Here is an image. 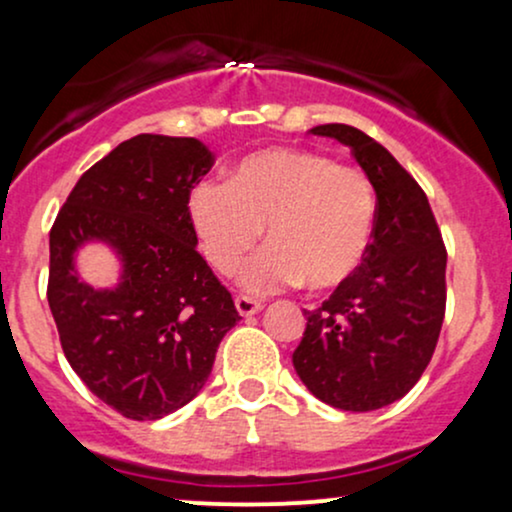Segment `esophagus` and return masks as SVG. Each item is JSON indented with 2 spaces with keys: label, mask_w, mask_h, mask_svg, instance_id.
<instances>
[{
  "label": "esophagus",
  "mask_w": 512,
  "mask_h": 512,
  "mask_svg": "<svg viewBox=\"0 0 512 512\" xmlns=\"http://www.w3.org/2000/svg\"><path fill=\"white\" fill-rule=\"evenodd\" d=\"M236 310L243 317H250V315L260 313L262 305L257 301H252V298H248V296H236Z\"/></svg>",
  "instance_id": "1"
}]
</instances>
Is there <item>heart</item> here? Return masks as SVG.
<instances>
[{"mask_svg": "<svg viewBox=\"0 0 512 512\" xmlns=\"http://www.w3.org/2000/svg\"><path fill=\"white\" fill-rule=\"evenodd\" d=\"M190 223L202 255L233 274L267 228L269 248L240 276L252 296L305 284L332 291L354 276L373 243L378 199L368 175L317 151L264 149L240 158L226 185L190 192Z\"/></svg>", "mask_w": 512, "mask_h": 512, "instance_id": "obj_1", "label": "heart"}]
</instances>
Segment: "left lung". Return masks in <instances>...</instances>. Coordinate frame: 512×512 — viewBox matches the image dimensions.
I'll return each mask as SVG.
<instances>
[{"mask_svg":"<svg viewBox=\"0 0 512 512\" xmlns=\"http://www.w3.org/2000/svg\"><path fill=\"white\" fill-rule=\"evenodd\" d=\"M310 134L349 146L375 190L378 221L361 269L305 313L293 368L334 409H383L419 383L436 351L448 252L426 192L383 144L349 125Z\"/></svg>","mask_w":512,"mask_h":512,"instance_id":"1","label":"left lung"}]
</instances>
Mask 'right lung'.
<instances>
[{
  "label": "right lung",
  "mask_w": 512,
  "mask_h": 512,
  "mask_svg": "<svg viewBox=\"0 0 512 512\" xmlns=\"http://www.w3.org/2000/svg\"><path fill=\"white\" fill-rule=\"evenodd\" d=\"M211 166L199 139L137 134L81 175L50 231L48 303L64 356L127 419H163L195 399L240 320L187 211ZM91 242L121 260L115 287L75 272V252Z\"/></svg>",
  "instance_id": "1"
}]
</instances>
